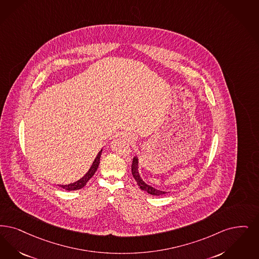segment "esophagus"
Instances as JSON below:
<instances>
[{"mask_svg": "<svg viewBox=\"0 0 259 259\" xmlns=\"http://www.w3.org/2000/svg\"><path fill=\"white\" fill-rule=\"evenodd\" d=\"M125 137H126L127 140H129V141H132V140H133V137H132L131 135L125 134Z\"/></svg>", "mask_w": 259, "mask_h": 259, "instance_id": "obj_1", "label": "esophagus"}]
</instances>
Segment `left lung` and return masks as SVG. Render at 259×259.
Returning <instances> with one entry per match:
<instances>
[{
  "mask_svg": "<svg viewBox=\"0 0 259 259\" xmlns=\"http://www.w3.org/2000/svg\"><path fill=\"white\" fill-rule=\"evenodd\" d=\"M138 167H139V166H138V159H137V157H135L134 159H133V162H132V166H131L132 175H133V177H134L137 184L139 185V187H140L142 190H144V191L147 192L148 194H150V195H152V196H162V195H165V194H166V192L159 191V190H157V189L153 188V187L149 186V185L145 184V182H144V180H143V179L141 178V176H140Z\"/></svg>",
  "mask_w": 259,
  "mask_h": 259,
  "instance_id": "8db88e82",
  "label": "left lung"
}]
</instances>
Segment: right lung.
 I'll return each instance as SVG.
<instances>
[{"mask_svg":"<svg viewBox=\"0 0 259 259\" xmlns=\"http://www.w3.org/2000/svg\"><path fill=\"white\" fill-rule=\"evenodd\" d=\"M101 151H99L98 155L96 156L94 162H93V166L90 168V170L88 171V174L85 176H83V178H81L80 180H78L77 182H74L72 184H69V185H60V187H62V189L64 190H67V191H74V190H79V189H82L83 186H85V184L88 183V181L93 177V175L95 174L97 167L99 166V161H100V157H101Z\"/></svg>","mask_w":259,"mask_h":259,"instance_id":"obj_1","label":"right lung"}]
</instances>
